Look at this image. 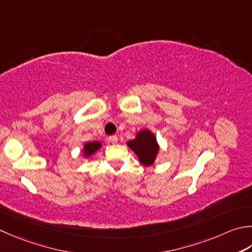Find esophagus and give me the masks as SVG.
<instances>
[{
    "label": "esophagus",
    "mask_w": 252,
    "mask_h": 252,
    "mask_svg": "<svg viewBox=\"0 0 252 252\" xmlns=\"http://www.w3.org/2000/svg\"><path fill=\"white\" fill-rule=\"evenodd\" d=\"M108 141L112 143V144H115V143L118 142V136L117 135H110L109 137H108Z\"/></svg>",
    "instance_id": "esophagus-1"
}]
</instances>
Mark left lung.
Here are the masks:
<instances>
[{"label": "left lung", "instance_id": "obj_1", "mask_svg": "<svg viewBox=\"0 0 252 252\" xmlns=\"http://www.w3.org/2000/svg\"><path fill=\"white\" fill-rule=\"evenodd\" d=\"M127 145L139 156L140 161L145 166L152 165L158 153V145L155 136L149 130H143L137 133L135 139L127 142Z\"/></svg>", "mask_w": 252, "mask_h": 252}]
</instances>
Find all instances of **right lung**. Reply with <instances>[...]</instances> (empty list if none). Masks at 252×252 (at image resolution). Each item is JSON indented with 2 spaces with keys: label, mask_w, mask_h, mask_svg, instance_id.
Instances as JSON below:
<instances>
[{
  "label": "right lung",
  "mask_w": 252,
  "mask_h": 252,
  "mask_svg": "<svg viewBox=\"0 0 252 252\" xmlns=\"http://www.w3.org/2000/svg\"><path fill=\"white\" fill-rule=\"evenodd\" d=\"M101 146V144L99 142H91V143H87L84 146V154L86 156H91L93 155L94 153H95L99 147Z\"/></svg>",
  "instance_id": "add662e5"
}]
</instances>
